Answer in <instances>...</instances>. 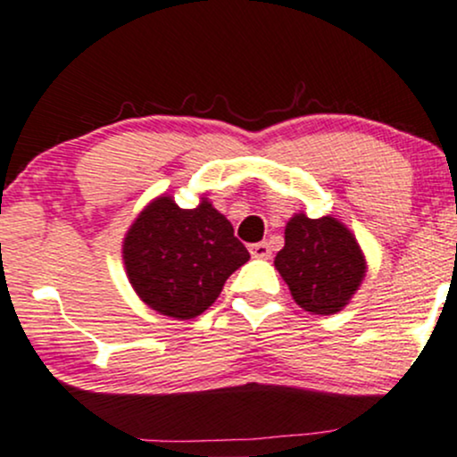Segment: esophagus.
<instances>
[{
    "label": "esophagus",
    "instance_id": "esophagus-1",
    "mask_svg": "<svg viewBox=\"0 0 457 457\" xmlns=\"http://www.w3.org/2000/svg\"><path fill=\"white\" fill-rule=\"evenodd\" d=\"M253 258H270V245L269 243H255L249 247Z\"/></svg>",
    "mask_w": 457,
    "mask_h": 457
}]
</instances>
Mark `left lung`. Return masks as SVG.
Here are the masks:
<instances>
[{"label":"left lung","mask_w":457,"mask_h":457,"mask_svg":"<svg viewBox=\"0 0 457 457\" xmlns=\"http://www.w3.org/2000/svg\"><path fill=\"white\" fill-rule=\"evenodd\" d=\"M284 238L275 269L295 302L314 314L343 310L367 270L353 234L332 217L308 219L302 212L288 220Z\"/></svg>","instance_id":"1"}]
</instances>
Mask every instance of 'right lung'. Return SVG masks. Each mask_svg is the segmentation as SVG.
<instances>
[{
  "label": "right lung",
  "instance_id": "obj_1",
  "mask_svg": "<svg viewBox=\"0 0 457 457\" xmlns=\"http://www.w3.org/2000/svg\"><path fill=\"white\" fill-rule=\"evenodd\" d=\"M123 260L129 284L149 308L193 319L214 303L249 252L234 237L232 223L205 199L195 210H182L171 197H160L129 228Z\"/></svg>",
  "mask_w": 457,
  "mask_h": 457
}]
</instances>
